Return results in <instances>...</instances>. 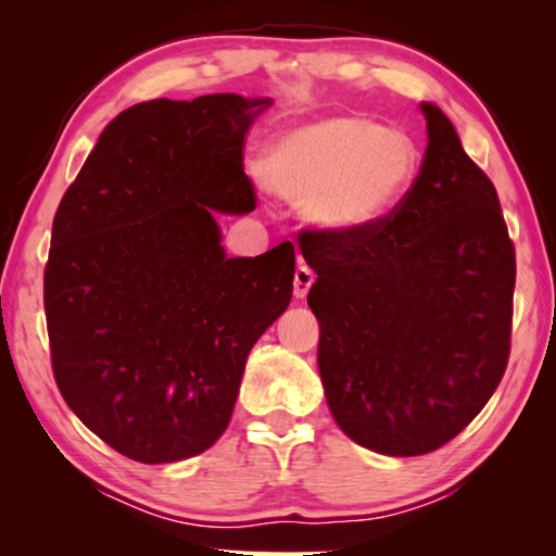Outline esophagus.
Listing matches in <instances>:
<instances>
[{"instance_id":"esophagus-1","label":"esophagus","mask_w":556,"mask_h":556,"mask_svg":"<svg viewBox=\"0 0 556 556\" xmlns=\"http://www.w3.org/2000/svg\"><path fill=\"white\" fill-rule=\"evenodd\" d=\"M314 280H316V273L311 270L308 265H299V268H295V276H293V293H295V299H306L308 291H311V286H314Z\"/></svg>"}]
</instances>
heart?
<instances>
[{
  "label": "heart",
  "mask_w": 556,
  "mask_h": 556,
  "mask_svg": "<svg viewBox=\"0 0 556 556\" xmlns=\"http://www.w3.org/2000/svg\"><path fill=\"white\" fill-rule=\"evenodd\" d=\"M420 149L402 128L367 116H331L295 126L265 149L261 177L286 200H306V217L326 232H362L405 200Z\"/></svg>",
  "instance_id": "obj_1"
}]
</instances>
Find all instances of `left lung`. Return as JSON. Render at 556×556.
I'll list each match as a JSON object with an SVG mask.
<instances>
[{
	"label": "left lung",
	"instance_id": "left-lung-1",
	"mask_svg": "<svg viewBox=\"0 0 556 556\" xmlns=\"http://www.w3.org/2000/svg\"><path fill=\"white\" fill-rule=\"evenodd\" d=\"M413 189L362 232L311 230L308 306L333 420L384 455H425L458 435L504 377L516 253L493 181L438 105Z\"/></svg>",
	"mask_w": 556,
	"mask_h": 556
}]
</instances>
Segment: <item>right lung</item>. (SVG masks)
<instances>
[{"label":"right lung","mask_w":556,"mask_h":556,"mask_svg":"<svg viewBox=\"0 0 556 556\" xmlns=\"http://www.w3.org/2000/svg\"><path fill=\"white\" fill-rule=\"evenodd\" d=\"M268 103L212 93L121 111L52 219V375L80 422L131 460L215 445L250 349L291 303V242L227 257L215 223V210H255L242 141Z\"/></svg>","instance_id":"right-lung-1"}]
</instances>
